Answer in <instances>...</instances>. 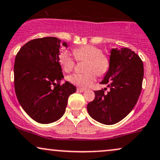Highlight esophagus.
<instances>
[{"instance_id":"1","label":"esophagus","mask_w":160,"mask_h":160,"mask_svg":"<svg viewBox=\"0 0 160 160\" xmlns=\"http://www.w3.org/2000/svg\"><path fill=\"white\" fill-rule=\"evenodd\" d=\"M77 91H78V92H85V89H83V88H78V89H77Z\"/></svg>"}]
</instances>
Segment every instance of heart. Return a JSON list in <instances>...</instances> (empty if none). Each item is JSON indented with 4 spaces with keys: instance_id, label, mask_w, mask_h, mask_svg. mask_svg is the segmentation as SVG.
Listing matches in <instances>:
<instances>
[{
    "instance_id": "heart-1",
    "label": "heart",
    "mask_w": 160,
    "mask_h": 160,
    "mask_svg": "<svg viewBox=\"0 0 160 160\" xmlns=\"http://www.w3.org/2000/svg\"><path fill=\"white\" fill-rule=\"evenodd\" d=\"M78 61H86L83 74H73L68 77L69 82L80 88H87L95 82L96 75L103 77L110 68V58L103 54L101 48L94 45H84L73 51ZM59 63L65 72H70L74 67V60L68 51H62L59 56Z\"/></svg>"
}]
</instances>
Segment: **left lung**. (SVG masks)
Here are the masks:
<instances>
[{
	"label": "left lung",
	"instance_id": "8db88e82",
	"mask_svg": "<svg viewBox=\"0 0 160 160\" xmlns=\"http://www.w3.org/2000/svg\"><path fill=\"white\" fill-rule=\"evenodd\" d=\"M111 65L101 84H108L110 91H95V98L87 105L88 114L101 124H116L128 115L142 91L144 65L134 51L126 48H112Z\"/></svg>",
	"mask_w": 160,
	"mask_h": 160
}]
</instances>
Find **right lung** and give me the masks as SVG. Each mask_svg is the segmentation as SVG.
<instances>
[{"mask_svg":"<svg viewBox=\"0 0 160 160\" xmlns=\"http://www.w3.org/2000/svg\"><path fill=\"white\" fill-rule=\"evenodd\" d=\"M56 37L36 38L19 50L14 64L15 91L19 103L32 119L50 124L64 115L69 95L77 88L66 81L59 64L60 46Z\"/></svg>","mask_w":160,"mask_h":160,"instance_id":"add662e5","label":"right lung"}]
</instances>
